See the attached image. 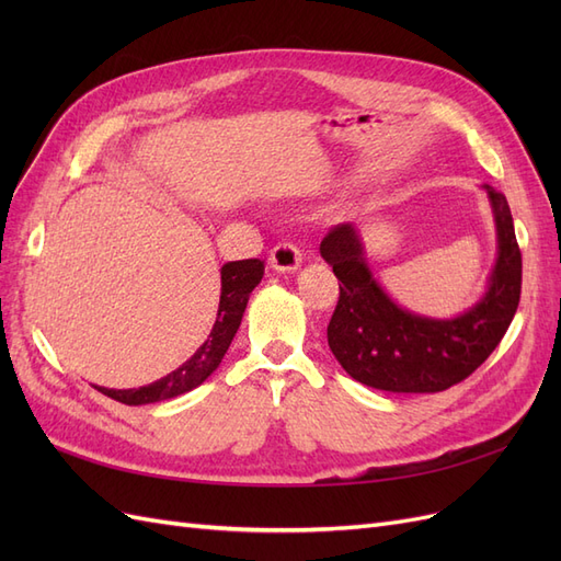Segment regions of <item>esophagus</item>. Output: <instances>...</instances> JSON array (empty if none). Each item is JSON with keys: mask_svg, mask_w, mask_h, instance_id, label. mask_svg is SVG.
<instances>
[{"mask_svg": "<svg viewBox=\"0 0 561 561\" xmlns=\"http://www.w3.org/2000/svg\"><path fill=\"white\" fill-rule=\"evenodd\" d=\"M268 264L274 271H280V274H290L301 264V250L293 243H278L268 254Z\"/></svg>", "mask_w": 561, "mask_h": 561, "instance_id": "obj_1", "label": "esophagus"}]
</instances>
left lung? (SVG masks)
Here are the masks:
<instances>
[{
  "label": "left lung",
  "mask_w": 561,
  "mask_h": 561,
  "mask_svg": "<svg viewBox=\"0 0 561 561\" xmlns=\"http://www.w3.org/2000/svg\"><path fill=\"white\" fill-rule=\"evenodd\" d=\"M496 219L499 257L484 297L470 311L437 320L400 309L371 276L353 225H336L320 254L339 278L328 344L348 375L390 393H437L463 381L511 328L522 293V252L511 206L484 184Z\"/></svg>",
  "instance_id": "8db88e82"
}]
</instances>
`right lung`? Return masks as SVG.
<instances>
[{"label":"right lung","mask_w":561,"mask_h":561,"mask_svg":"<svg viewBox=\"0 0 561 561\" xmlns=\"http://www.w3.org/2000/svg\"><path fill=\"white\" fill-rule=\"evenodd\" d=\"M222 295H219V309L213 322V330L206 336L196 353L184 365H180L171 375L140 388L116 390V388H98L100 393L124 402V404H151L161 400L178 398L186 390H192L206 381L213 371L222 363L227 348L231 346V339L241 325V318L245 313L250 293L260 285L264 276V262L262 260H241L229 262L222 266Z\"/></svg>","instance_id":"1"}]
</instances>
